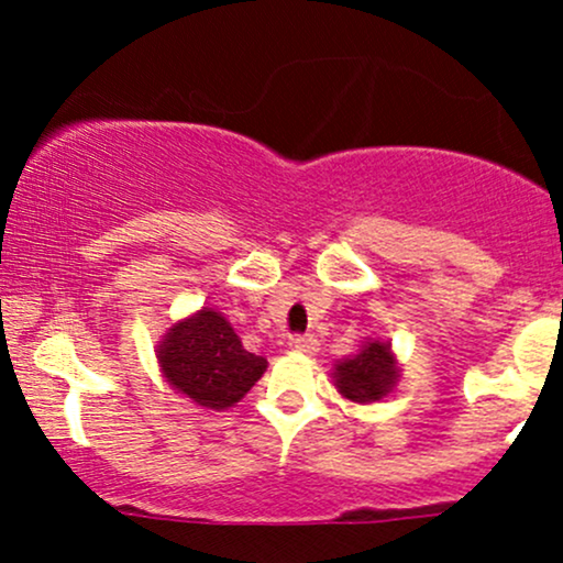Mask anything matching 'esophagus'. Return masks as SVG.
<instances>
[{
  "mask_svg": "<svg viewBox=\"0 0 563 563\" xmlns=\"http://www.w3.org/2000/svg\"><path fill=\"white\" fill-rule=\"evenodd\" d=\"M290 344H294L296 352H303V354H314V352H318V346H320L314 335H296Z\"/></svg>",
  "mask_w": 563,
  "mask_h": 563,
  "instance_id": "1",
  "label": "esophagus"
}]
</instances>
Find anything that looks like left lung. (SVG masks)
<instances>
[{
  "label": "left lung",
  "mask_w": 563,
  "mask_h": 563,
  "mask_svg": "<svg viewBox=\"0 0 563 563\" xmlns=\"http://www.w3.org/2000/svg\"><path fill=\"white\" fill-rule=\"evenodd\" d=\"M399 378L397 357H394L391 344L386 341L371 339L365 341L363 349L352 357L341 360L333 367L335 389L344 394L352 402L367 405L389 397Z\"/></svg>",
  "instance_id": "1"
}]
</instances>
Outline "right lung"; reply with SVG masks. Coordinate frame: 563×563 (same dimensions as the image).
Segmentation results:
<instances>
[{"label": "right lung", "instance_id": "right-lung-1", "mask_svg": "<svg viewBox=\"0 0 563 563\" xmlns=\"http://www.w3.org/2000/svg\"><path fill=\"white\" fill-rule=\"evenodd\" d=\"M158 363L169 386L209 410L241 402L267 371V360L245 352L230 322L211 307L174 322L158 344Z\"/></svg>", "mask_w": 563, "mask_h": 563}]
</instances>
